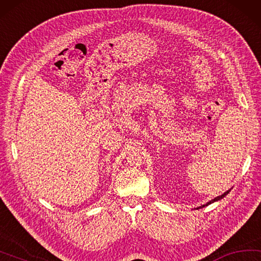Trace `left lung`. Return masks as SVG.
<instances>
[{
    "instance_id": "1",
    "label": "left lung",
    "mask_w": 261,
    "mask_h": 261,
    "mask_svg": "<svg viewBox=\"0 0 261 261\" xmlns=\"http://www.w3.org/2000/svg\"><path fill=\"white\" fill-rule=\"evenodd\" d=\"M230 191H231V188H230V189H228V191H227V192H225L224 194H221V195L217 196V197L213 198V200H211V201H209V202H207V203H205V204H203V205H201V206L196 207V210H198V209H202V207H204V206H206V205H209V204H211V203H215V202H217V201L221 200V198H224V197L227 195V194H228Z\"/></svg>"
}]
</instances>
